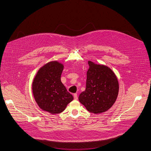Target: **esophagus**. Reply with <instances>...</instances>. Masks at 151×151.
<instances>
[{
  "label": "esophagus",
  "mask_w": 151,
  "mask_h": 151,
  "mask_svg": "<svg viewBox=\"0 0 151 151\" xmlns=\"http://www.w3.org/2000/svg\"><path fill=\"white\" fill-rule=\"evenodd\" d=\"M73 97H74V99L75 100H77L78 99V95H77V93H75L73 94Z\"/></svg>",
  "instance_id": "1"
}]
</instances>
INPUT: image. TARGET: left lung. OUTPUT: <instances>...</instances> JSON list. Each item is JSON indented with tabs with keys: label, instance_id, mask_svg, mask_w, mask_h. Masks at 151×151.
Here are the masks:
<instances>
[{
	"label": "left lung",
	"instance_id": "left-lung-1",
	"mask_svg": "<svg viewBox=\"0 0 151 151\" xmlns=\"http://www.w3.org/2000/svg\"><path fill=\"white\" fill-rule=\"evenodd\" d=\"M86 88L79 96V102L92 113L107 111L115 102L119 93V83L114 72L104 65L88 61Z\"/></svg>",
	"mask_w": 151,
	"mask_h": 151
}]
</instances>
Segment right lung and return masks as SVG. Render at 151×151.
<instances>
[{
	"label": "right lung",
	"instance_id": "right-lung-1",
	"mask_svg": "<svg viewBox=\"0 0 151 151\" xmlns=\"http://www.w3.org/2000/svg\"><path fill=\"white\" fill-rule=\"evenodd\" d=\"M63 68L57 61L49 62L38 70L32 83V92L38 105L53 114L63 112L73 99L61 81Z\"/></svg>",
	"mask_w": 151,
	"mask_h": 151
}]
</instances>
